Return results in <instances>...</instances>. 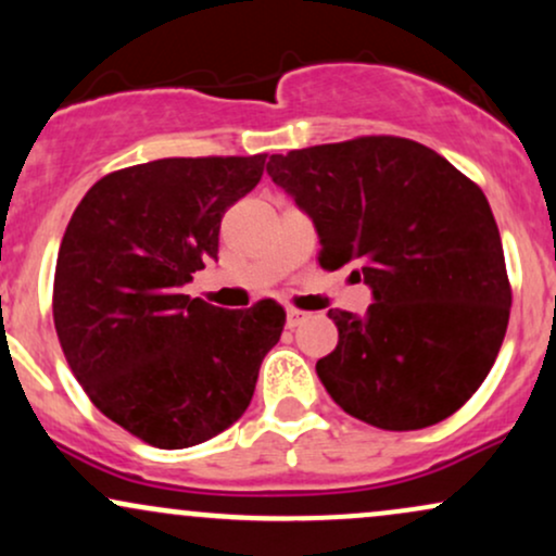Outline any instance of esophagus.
<instances>
[{
	"mask_svg": "<svg viewBox=\"0 0 556 556\" xmlns=\"http://www.w3.org/2000/svg\"><path fill=\"white\" fill-rule=\"evenodd\" d=\"M308 316H311V314H305V311L290 308V311H287V327L295 329V327H300V324H303Z\"/></svg>",
	"mask_w": 556,
	"mask_h": 556,
	"instance_id": "1",
	"label": "esophagus"
}]
</instances>
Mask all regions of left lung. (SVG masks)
Wrapping results in <instances>:
<instances>
[{
  "mask_svg": "<svg viewBox=\"0 0 556 556\" xmlns=\"http://www.w3.org/2000/svg\"><path fill=\"white\" fill-rule=\"evenodd\" d=\"M266 172L314 219L318 264L355 266L374 303L331 308L340 342L316 374L376 429L450 418L483 384L509 321L494 214L473 180L424 143L363 136L274 154Z\"/></svg>",
  "mask_w": 556,
  "mask_h": 556,
  "instance_id": "1",
  "label": "left lung"
}]
</instances>
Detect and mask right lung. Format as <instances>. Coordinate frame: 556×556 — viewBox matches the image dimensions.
Segmentation results:
<instances>
[{
    "instance_id": "add662e5",
    "label": "right lung",
    "mask_w": 556,
    "mask_h": 556,
    "mask_svg": "<svg viewBox=\"0 0 556 556\" xmlns=\"http://www.w3.org/2000/svg\"><path fill=\"white\" fill-rule=\"evenodd\" d=\"M264 164L256 154L117 169L83 195L62 238L52 300L62 353L93 405L159 450L229 429L282 337L274 300L225 311L182 295Z\"/></svg>"
}]
</instances>
